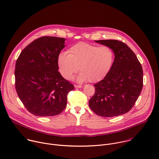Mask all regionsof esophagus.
Instances as JSON below:
<instances>
[{"label": "esophagus", "mask_w": 159, "mask_h": 159, "mask_svg": "<svg viewBox=\"0 0 159 159\" xmlns=\"http://www.w3.org/2000/svg\"><path fill=\"white\" fill-rule=\"evenodd\" d=\"M74 87L75 88H81V87H82V86L80 85H74Z\"/></svg>", "instance_id": "1"}]
</instances>
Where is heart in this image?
<instances>
[{"instance_id": "heart-1", "label": "heart", "mask_w": 159, "mask_h": 159, "mask_svg": "<svg viewBox=\"0 0 159 159\" xmlns=\"http://www.w3.org/2000/svg\"><path fill=\"white\" fill-rule=\"evenodd\" d=\"M58 56L57 65L62 76L71 80L79 69V82L94 83L106 77L114 66L115 53L108 46L79 42Z\"/></svg>"}]
</instances>
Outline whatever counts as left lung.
Here are the masks:
<instances>
[{
  "label": "left lung",
  "instance_id": "obj_1",
  "mask_svg": "<svg viewBox=\"0 0 159 159\" xmlns=\"http://www.w3.org/2000/svg\"><path fill=\"white\" fill-rule=\"evenodd\" d=\"M113 49L115 61L112 70L94 85L95 92L89 102L97 115L112 117L127 113L133 107L143 87V70L134 52L117 40H95Z\"/></svg>",
  "mask_w": 159,
  "mask_h": 159
}]
</instances>
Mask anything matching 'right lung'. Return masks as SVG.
Instances as JSON below:
<instances>
[{
    "instance_id": "obj_1",
    "label": "right lung",
    "mask_w": 159,
    "mask_h": 159,
    "mask_svg": "<svg viewBox=\"0 0 159 159\" xmlns=\"http://www.w3.org/2000/svg\"><path fill=\"white\" fill-rule=\"evenodd\" d=\"M64 38L43 36L29 43L16 64L15 86L27 111L34 116L60 114L66 107L74 85L58 71L57 57L64 48Z\"/></svg>"
}]
</instances>
